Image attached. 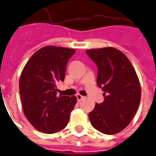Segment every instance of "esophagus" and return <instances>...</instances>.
Wrapping results in <instances>:
<instances>
[{
    "instance_id": "34e87169",
    "label": "esophagus",
    "mask_w": 156,
    "mask_h": 156,
    "mask_svg": "<svg viewBox=\"0 0 156 156\" xmlns=\"http://www.w3.org/2000/svg\"><path fill=\"white\" fill-rule=\"evenodd\" d=\"M76 98H77V101H78V102H80L81 100L84 99V96H82V95H80V94H77L76 95Z\"/></svg>"
}]
</instances>
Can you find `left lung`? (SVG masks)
Here are the masks:
<instances>
[{
  "label": "left lung",
  "mask_w": 156,
  "mask_h": 156,
  "mask_svg": "<svg viewBox=\"0 0 156 156\" xmlns=\"http://www.w3.org/2000/svg\"><path fill=\"white\" fill-rule=\"evenodd\" d=\"M98 67V86L104 101L89 113L93 127L105 134L120 132L134 116L141 100V86L134 68L118 49L107 47L86 50Z\"/></svg>",
  "instance_id": "left-lung-1"
}]
</instances>
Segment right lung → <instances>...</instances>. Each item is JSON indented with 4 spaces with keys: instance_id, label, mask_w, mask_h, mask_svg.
<instances>
[{
    "instance_id": "right-lung-1",
    "label": "right lung",
    "mask_w": 156,
    "mask_h": 156,
    "mask_svg": "<svg viewBox=\"0 0 156 156\" xmlns=\"http://www.w3.org/2000/svg\"><path fill=\"white\" fill-rule=\"evenodd\" d=\"M73 49L45 46L32 55L19 79V92L25 116L37 130L54 133L63 129L77 99L57 96L58 82L63 81Z\"/></svg>"
}]
</instances>
